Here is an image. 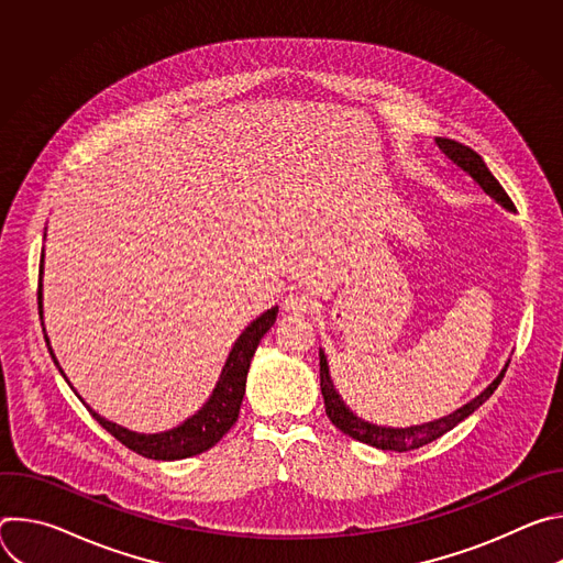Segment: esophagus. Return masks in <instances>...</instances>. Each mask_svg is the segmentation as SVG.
<instances>
[{
  "mask_svg": "<svg viewBox=\"0 0 563 563\" xmlns=\"http://www.w3.org/2000/svg\"><path fill=\"white\" fill-rule=\"evenodd\" d=\"M283 309L287 313H294V316H305V313H309L313 309V298H311V294L300 291V289L289 291L285 296V300H283Z\"/></svg>",
  "mask_w": 563,
  "mask_h": 563,
  "instance_id": "esophagus-1",
  "label": "esophagus"
}]
</instances>
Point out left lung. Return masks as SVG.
<instances>
[{
    "label": "left lung",
    "mask_w": 563,
    "mask_h": 563,
    "mask_svg": "<svg viewBox=\"0 0 563 563\" xmlns=\"http://www.w3.org/2000/svg\"><path fill=\"white\" fill-rule=\"evenodd\" d=\"M437 144L452 159V163L459 165L463 172H467L478 183V187L484 189L488 196H493L506 209H510V211L515 209V202L510 200L506 189L499 185V180L490 174V169L486 167V163H484V159H481V155L476 151H472L470 146H465V144H461L456 140H450V137H437ZM506 369H508V365H506ZM506 369L484 391H481L476 398H472L470 404H465L463 408H459L456 412H452V415H448V417H443L439 421H430V423L415 426V428H378V426L365 423L358 417H354L345 408L341 396L334 389V383L330 378V367H328V361H325L323 352H320V391H323L328 419L343 434H347V437H352V439H356L361 443L374 445L378 450L410 452V450H417V448H423V445L437 441L439 437L450 432L454 426H459L463 419H467L478 406H484L486 400L493 396V391L499 387Z\"/></svg>",
    "instance_id": "1"
}]
</instances>
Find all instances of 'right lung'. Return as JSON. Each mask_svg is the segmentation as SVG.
I'll return each instance as SVG.
<instances>
[{
	"mask_svg": "<svg viewBox=\"0 0 563 563\" xmlns=\"http://www.w3.org/2000/svg\"><path fill=\"white\" fill-rule=\"evenodd\" d=\"M42 261H44V254L40 258V285H37L40 318H42ZM276 313H278V307H272L261 318H256L243 334L238 336L235 345L229 352V358L222 367L220 380H218L211 398L207 400L198 415L187 419L183 426H178L169 432H159V434H137V432H129V430L102 419L91 408H89V412L111 437H115L122 445H126L131 452L144 456V459L176 461V459H187V456H194V454H200V452L213 448L238 421L240 406H243L245 383H247V372H250L252 358L261 345V339L274 328ZM46 345L55 361L48 339H46ZM57 367H59V363H57Z\"/></svg>",
	"mask_w": 563,
	"mask_h": 563,
	"instance_id": "add662e5",
	"label": "right lung"
}]
</instances>
